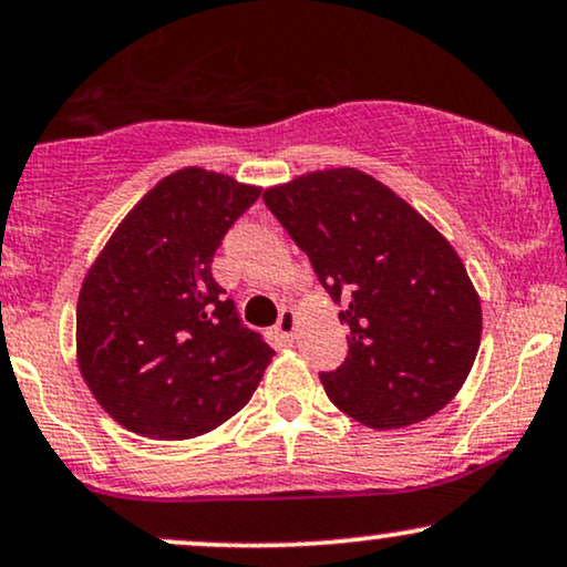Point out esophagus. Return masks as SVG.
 I'll return each mask as SVG.
<instances>
[{
	"mask_svg": "<svg viewBox=\"0 0 567 567\" xmlns=\"http://www.w3.org/2000/svg\"><path fill=\"white\" fill-rule=\"evenodd\" d=\"M277 336L282 340H292L296 338V330H298V317L296 311L292 309H282V313H279V322H277Z\"/></svg>",
	"mask_w": 567,
	"mask_h": 567,
	"instance_id": "34e87169",
	"label": "esophagus"
}]
</instances>
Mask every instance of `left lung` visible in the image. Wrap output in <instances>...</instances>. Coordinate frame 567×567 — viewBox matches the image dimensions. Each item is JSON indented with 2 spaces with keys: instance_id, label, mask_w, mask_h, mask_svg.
Returning a JSON list of instances; mask_svg holds the SVG:
<instances>
[{
  "instance_id": "8db88e82",
  "label": "left lung",
  "mask_w": 567,
  "mask_h": 567,
  "mask_svg": "<svg viewBox=\"0 0 567 567\" xmlns=\"http://www.w3.org/2000/svg\"><path fill=\"white\" fill-rule=\"evenodd\" d=\"M264 203L343 306L349 357L319 374L332 404L374 431L441 412L481 346V298L446 237L357 168L296 176Z\"/></svg>"
}]
</instances>
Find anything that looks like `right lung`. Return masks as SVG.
I'll return each mask as SVG.
<instances>
[{"instance_id":"obj_1","label":"right lung","mask_w":567,"mask_h":567,"mask_svg":"<svg viewBox=\"0 0 567 567\" xmlns=\"http://www.w3.org/2000/svg\"><path fill=\"white\" fill-rule=\"evenodd\" d=\"M261 195L206 168H179L118 224L76 306L79 370L126 431L184 441L248 404L275 351L210 275L231 224Z\"/></svg>"}]
</instances>
